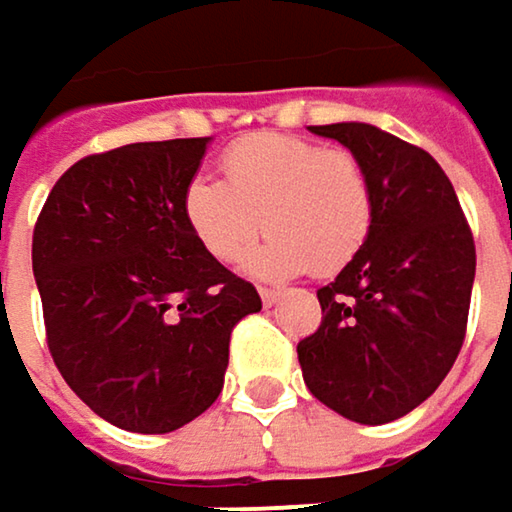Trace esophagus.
Listing matches in <instances>:
<instances>
[{"instance_id":"34e87169","label":"esophagus","mask_w":512,"mask_h":512,"mask_svg":"<svg viewBox=\"0 0 512 512\" xmlns=\"http://www.w3.org/2000/svg\"><path fill=\"white\" fill-rule=\"evenodd\" d=\"M260 299L266 307H272V304H278L281 299V290H275V287H260Z\"/></svg>"}]
</instances>
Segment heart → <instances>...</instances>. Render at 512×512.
<instances>
[{
    "mask_svg": "<svg viewBox=\"0 0 512 512\" xmlns=\"http://www.w3.org/2000/svg\"><path fill=\"white\" fill-rule=\"evenodd\" d=\"M219 166L225 181L199 175L181 199L193 237L219 263H240L266 228L269 240L246 263L252 275H331L372 231V184L349 149L257 131L234 140Z\"/></svg>",
    "mask_w": 512,
    "mask_h": 512,
    "instance_id": "1",
    "label": "heart"
}]
</instances>
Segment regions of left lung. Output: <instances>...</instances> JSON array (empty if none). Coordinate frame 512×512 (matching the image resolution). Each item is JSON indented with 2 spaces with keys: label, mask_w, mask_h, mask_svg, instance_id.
<instances>
[{
  "label": "left lung",
  "mask_w": 512,
  "mask_h": 512,
  "mask_svg": "<svg viewBox=\"0 0 512 512\" xmlns=\"http://www.w3.org/2000/svg\"><path fill=\"white\" fill-rule=\"evenodd\" d=\"M351 149L372 184V231L316 290L319 328L299 343L307 390L360 425L419 407L454 366L469 322L475 237L442 166L366 122L310 125Z\"/></svg>",
  "instance_id": "1"
}]
</instances>
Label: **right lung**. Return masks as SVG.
Returning a JSON list of instances; mask_svg holds the SVG:
<instances>
[{
	"mask_svg": "<svg viewBox=\"0 0 512 512\" xmlns=\"http://www.w3.org/2000/svg\"><path fill=\"white\" fill-rule=\"evenodd\" d=\"M208 137L87 155L55 181L31 237L46 346L93 413L169 434L202 416L257 290L193 237L181 199Z\"/></svg>",
	"mask_w": 512,
	"mask_h": 512,
	"instance_id": "right-lung-1",
	"label": "right lung"
}]
</instances>
